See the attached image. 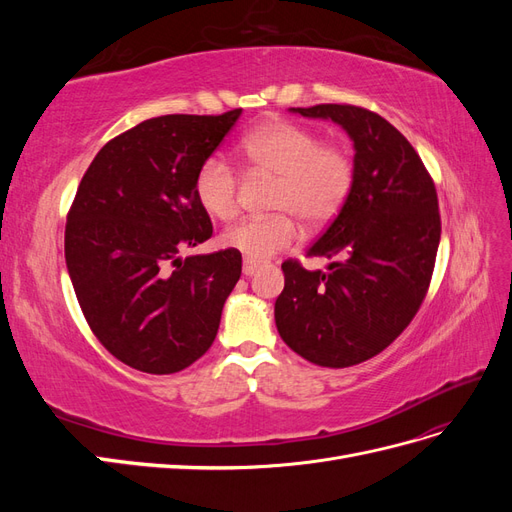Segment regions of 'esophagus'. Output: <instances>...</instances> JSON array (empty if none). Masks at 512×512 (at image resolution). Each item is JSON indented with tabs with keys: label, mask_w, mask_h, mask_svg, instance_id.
Here are the masks:
<instances>
[{
	"label": "esophagus",
	"mask_w": 512,
	"mask_h": 512,
	"mask_svg": "<svg viewBox=\"0 0 512 512\" xmlns=\"http://www.w3.org/2000/svg\"><path fill=\"white\" fill-rule=\"evenodd\" d=\"M258 269H260L258 262H252V260H247V258L243 260V275L250 277V275H254Z\"/></svg>",
	"instance_id": "1"
}]
</instances>
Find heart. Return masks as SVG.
Returning a JSON list of instances; mask_svg holds the SVG:
<instances>
[{
	"label": "heart",
	"instance_id": "1",
	"mask_svg": "<svg viewBox=\"0 0 512 512\" xmlns=\"http://www.w3.org/2000/svg\"><path fill=\"white\" fill-rule=\"evenodd\" d=\"M245 158L260 175L277 179L271 218H252L224 232L222 243L247 260L262 262L280 254L297 241L294 218L318 228L331 222L344 207L354 183L350 153L305 126L273 121L247 134ZM241 181L237 168L222 153H213L200 164L194 179V194L211 218L232 220L239 211Z\"/></svg>",
	"mask_w": 512,
	"mask_h": 512
}]
</instances>
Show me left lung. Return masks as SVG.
Returning <instances> with one entry per match:
<instances>
[{
  "label": "left lung",
  "mask_w": 512,
  "mask_h": 512,
  "mask_svg": "<svg viewBox=\"0 0 512 512\" xmlns=\"http://www.w3.org/2000/svg\"><path fill=\"white\" fill-rule=\"evenodd\" d=\"M342 126L354 147V183L337 218L307 256L329 273L286 260L275 324L309 363L350 367L382 352L421 307L440 245L438 194L408 138L384 117L350 104L290 108Z\"/></svg>",
  "instance_id": "1"
}]
</instances>
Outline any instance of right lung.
Instances as JSON below:
<instances>
[{
    "label": "right lung",
    "instance_id": "add662e5",
    "mask_svg": "<svg viewBox=\"0 0 512 512\" xmlns=\"http://www.w3.org/2000/svg\"><path fill=\"white\" fill-rule=\"evenodd\" d=\"M241 117L162 115L108 141L89 164L66 224V265L100 344L145 374L203 356L241 277V254L181 258L213 235L194 194L200 164Z\"/></svg>",
    "mask_w": 512,
    "mask_h": 512
}]
</instances>
